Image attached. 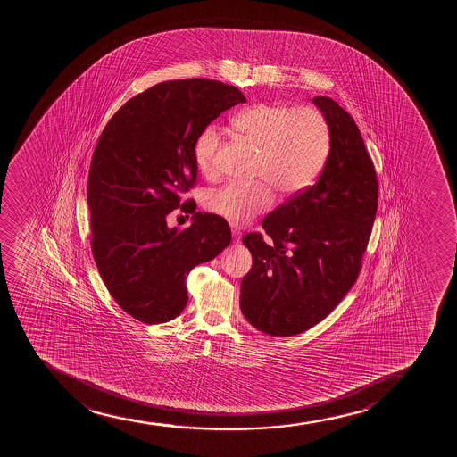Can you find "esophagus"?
I'll use <instances>...</instances> for the list:
<instances>
[{
	"mask_svg": "<svg viewBox=\"0 0 457 457\" xmlns=\"http://www.w3.org/2000/svg\"><path fill=\"white\" fill-rule=\"evenodd\" d=\"M231 235H233V242H237V244L241 242L242 233L237 228H231Z\"/></svg>",
	"mask_w": 457,
	"mask_h": 457,
	"instance_id": "obj_1",
	"label": "esophagus"
}]
</instances>
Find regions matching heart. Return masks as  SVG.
I'll list each match as a JSON object with an SVG mask.
<instances>
[{"label":"heart","instance_id":"1","mask_svg":"<svg viewBox=\"0 0 457 457\" xmlns=\"http://www.w3.org/2000/svg\"><path fill=\"white\" fill-rule=\"evenodd\" d=\"M233 129L259 151L256 177L267 184L230 183L209 194L205 205L233 226H245L271 209L274 192L284 195L308 189L325 169L331 153V129L323 112L312 106L257 104L231 117ZM220 129L205 126L195 142V162L205 177L216 173Z\"/></svg>","mask_w":457,"mask_h":457}]
</instances>
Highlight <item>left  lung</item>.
Instances as JSON below:
<instances>
[{
    "label": "left lung",
    "instance_id": "left-lung-1",
    "mask_svg": "<svg viewBox=\"0 0 457 457\" xmlns=\"http://www.w3.org/2000/svg\"><path fill=\"white\" fill-rule=\"evenodd\" d=\"M331 129V153L314 186L265 216L242 237L253 257L239 304L257 331H308L355 284L377 215L378 181L357 123L336 100L312 99Z\"/></svg>",
    "mask_w": 457,
    "mask_h": 457
}]
</instances>
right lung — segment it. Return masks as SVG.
<instances>
[{
	"mask_svg": "<svg viewBox=\"0 0 457 457\" xmlns=\"http://www.w3.org/2000/svg\"><path fill=\"white\" fill-rule=\"evenodd\" d=\"M245 97L218 80H168L117 111L89 166L91 250L100 278L121 310L158 325L187 304L186 278L230 244L226 220L195 212L183 195L196 181L195 142L220 112ZM193 212L184 231L167 227L179 205Z\"/></svg>",
	"mask_w": 457,
	"mask_h": 457,
	"instance_id": "1",
	"label": "right lung"
}]
</instances>
